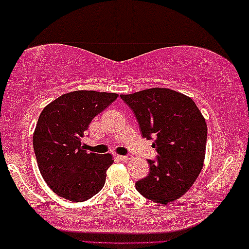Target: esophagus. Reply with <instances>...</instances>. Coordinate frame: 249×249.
<instances>
[{
	"instance_id": "34e87169",
	"label": "esophagus",
	"mask_w": 249,
	"mask_h": 249,
	"mask_svg": "<svg viewBox=\"0 0 249 249\" xmlns=\"http://www.w3.org/2000/svg\"><path fill=\"white\" fill-rule=\"evenodd\" d=\"M119 159H120L121 161H128V160L131 159V155H120Z\"/></svg>"
}]
</instances>
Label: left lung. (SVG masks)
Listing matches in <instances>:
<instances>
[{
  "label": "left lung",
  "mask_w": 249,
  "mask_h": 249,
  "mask_svg": "<svg viewBox=\"0 0 249 249\" xmlns=\"http://www.w3.org/2000/svg\"><path fill=\"white\" fill-rule=\"evenodd\" d=\"M137 119L144 138H156V160H147L149 173L136 182L146 198L168 204L188 192L202 171L207 125L192 98L168 88H149L120 95Z\"/></svg>",
  "instance_id": "left-lung-1"
}]
</instances>
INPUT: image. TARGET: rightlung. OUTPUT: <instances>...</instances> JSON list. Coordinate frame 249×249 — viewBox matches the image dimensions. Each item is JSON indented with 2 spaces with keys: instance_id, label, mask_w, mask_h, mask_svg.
I'll use <instances>...</instances> for the list:
<instances>
[{
  "instance_id": "obj_1",
  "label": "right lung",
  "mask_w": 249,
  "mask_h": 249,
  "mask_svg": "<svg viewBox=\"0 0 249 249\" xmlns=\"http://www.w3.org/2000/svg\"><path fill=\"white\" fill-rule=\"evenodd\" d=\"M118 94L76 90L63 94L44 107L33 136L37 164L56 195L84 202L103 188L111 154L87 153L81 139L91 120Z\"/></svg>"
}]
</instances>
